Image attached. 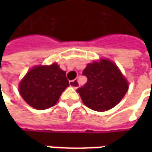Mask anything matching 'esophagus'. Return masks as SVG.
Wrapping results in <instances>:
<instances>
[{
  "label": "esophagus",
  "instance_id": "34e87169",
  "mask_svg": "<svg viewBox=\"0 0 152 152\" xmlns=\"http://www.w3.org/2000/svg\"><path fill=\"white\" fill-rule=\"evenodd\" d=\"M69 85H70L71 87L74 88V89H77L78 86H79V84H78V81H77L76 79H74V80H71V81L69 82Z\"/></svg>",
  "mask_w": 152,
  "mask_h": 152
}]
</instances>
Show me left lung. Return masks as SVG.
<instances>
[{
	"label": "left lung",
	"instance_id": "8db88e82",
	"mask_svg": "<svg viewBox=\"0 0 152 152\" xmlns=\"http://www.w3.org/2000/svg\"><path fill=\"white\" fill-rule=\"evenodd\" d=\"M83 74L86 85L77 90L87 107L96 112L108 111L117 106L129 90V82L117 64L101 57L88 63Z\"/></svg>",
	"mask_w": 152,
	"mask_h": 152
}]
</instances>
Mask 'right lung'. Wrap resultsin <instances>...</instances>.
Segmentation results:
<instances>
[{
    "label": "right lung",
    "instance_id": "1",
    "mask_svg": "<svg viewBox=\"0 0 152 152\" xmlns=\"http://www.w3.org/2000/svg\"><path fill=\"white\" fill-rule=\"evenodd\" d=\"M69 85L66 72L53 62L50 65H35L21 79L18 91L27 104L37 110L55 106L61 93Z\"/></svg>",
    "mask_w": 152,
    "mask_h": 152
}]
</instances>
